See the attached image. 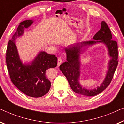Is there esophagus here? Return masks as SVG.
Returning <instances> with one entry per match:
<instances>
[{"mask_svg": "<svg viewBox=\"0 0 124 124\" xmlns=\"http://www.w3.org/2000/svg\"><path fill=\"white\" fill-rule=\"evenodd\" d=\"M62 63V60L61 58H59L58 60V65L60 66V64Z\"/></svg>", "mask_w": 124, "mask_h": 124, "instance_id": "esophagus-1", "label": "esophagus"}]
</instances>
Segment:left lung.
<instances>
[{"instance_id":"1","label":"left lung","mask_w":124,"mask_h":124,"mask_svg":"<svg viewBox=\"0 0 124 124\" xmlns=\"http://www.w3.org/2000/svg\"><path fill=\"white\" fill-rule=\"evenodd\" d=\"M112 34L106 22L102 21L101 28L93 38V40L83 41L66 48L67 61L60 66V69L69 81L72 90L75 93L84 96H95L103 91L110 84L118 64L117 44L112 40ZM103 43L108 49L110 60L108 64V70L104 81L96 88L87 90L79 83L80 76V54L82 47L87 46L97 43Z\"/></svg>"}]
</instances>
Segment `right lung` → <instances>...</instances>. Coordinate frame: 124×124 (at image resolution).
<instances>
[{
    "label": "right lung",
    "instance_id": "add662e5",
    "mask_svg": "<svg viewBox=\"0 0 124 124\" xmlns=\"http://www.w3.org/2000/svg\"><path fill=\"white\" fill-rule=\"evenodd\" d=\"M34 21L26 20L20 23L16 32L8 42L6 63L10 80L25 94L31 97H43L48 93L51 83L47 79L46 71L57 65V58L44 51L38 53L32 61L23 63L19 57L15 41L21 36L24 30L32 25Z\"/></svg>",
    "mask_w": 124,
    "mask_h": 124
}]
</instances>
